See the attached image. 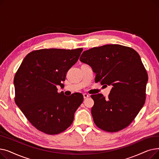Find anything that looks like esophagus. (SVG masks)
<instances>
[{
    "label": "esophagus",
    "instance_id": "esophagus-1",
    "mask_svg": "<svg viewBox=\"0 0 159 159\" xmlns=\"http://www.w3.org/2000/svg\"><path fill=\"white\" fill-rule=\"evenodd\" d=\"M83 97H84V98L85 99V98H88L89 96V95H88L87 93H84V94H83Z\"/></svg>",
    "mask_w": 159,
    "mask_h": 159
}]
</instances>
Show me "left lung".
Listing matches in <instances>:
<instances>
[{
  "instance_id": "obj_1",
  "label": "left lung",
  "mask_w": 159,
  "mask_h": 159,
  "mask_svg": "<svg viewBox=\"0 0 159 159\" xmlns=\"http://www.w3.org/2000/svg\"><path fill=\"white\" fill-rule=\"evenodd\" d=\"M80 61L91 67L95 82L112 88L107 98L100 93L91 95L96 126L107 132L128 126L146 101L148 77L139 53L129 47L107 44L84 51Z\"/></svg>"
}]
</instances>
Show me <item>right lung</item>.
Returning a JSON list of instances; mask_svg holds the SVG:
<instances>
[{
	"instance_id": "obj_1",
	"label": "right lung",
	"mask_w": 159,
	"mask_h": 159,
	"mask_svg": "<svg viewBox=\"0 0 159 159\" xmlns=\"http://www.w3.org/2000/svg\"><path fill=\"white\" fill-rule=\"evenodd\" d=\"M82 48L42 49L28 53L14 77L16 104L33 126L48 135L70 126L74 113L83 102L81 93L67 97L58 85L76 63Z\"/></svg>"
}]
</instances>
